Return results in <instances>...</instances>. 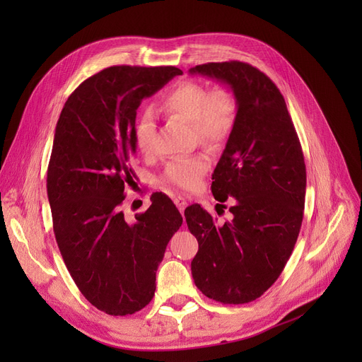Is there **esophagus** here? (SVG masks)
Here are the masks:
<instances>
[{"mask_svg":"<svg viewBox=\"0 0 362 362\" xmlns=\"http://www.w3.org/2000/svg\"><path fill=\"white\" fill-rule=\"evenodd\" d=\"M175 204H176V206L179 208V211H180V213H183V211H185V208L187 206V199H186L185 197L179 195V197H175Z\"/></svg>","mask_w":362,"mask_h":362,"instance_id":"obj_1","label":"esophagus"}]
</instances>
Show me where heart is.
I'll return each mask as SVG.
<instances>
[{"label": "heart", "mask_w": 362, "mask_h": 362, "mask_svg": "<svg viewBox=\"0 0 362 362\" xmlns=\"http://www.w3.org/2000/svg\"><path fill=\"white\" fill-rule=\"evenodd\" d=\"M168 114L192 123L194 132L201 144L220 146L230 138L238 120V98L224 86L208 90L204 85L192 81L180 82L161 101ZM136 148L142 154H151L156 144V123L151 112H144L133 129ZM211 161L206 154L177 157L167 163L163 182L183 191H197Z\"/></svg>", "instance_id": "heart-1"}]
</instances>
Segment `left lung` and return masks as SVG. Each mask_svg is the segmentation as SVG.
<instances>
[{"mask_svg": "<svg viewBox=\"0 0 362 362\" xmlns=\"http://www.w3.org/2000/svg\"><path fill=\"white\" fill-rule=\"evenodd\" d=\"M189 71L229 85L239 104L211 185L217 201L235 198L232 220L217 224L201 205L185 210L199 245L192 277L210 299L248 303L279 279L295 248L305 205V161L286 103L269 76L242 62Z\"/></svg>", "mask_w": 362, "mask_h": 362, "instance_id": "left-lung-1", "label": "left lung"}]
</instances>
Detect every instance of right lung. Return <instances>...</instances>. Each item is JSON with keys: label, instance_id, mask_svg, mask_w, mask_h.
Here are the masks:
<instances>
[{"label": "right lung", "instance_id": "obj_1", "mask_svg": "<svg viewBox=\"0 0 362 362\" xmlns=\"http://www.w3.org/2000/svg\"><path fill=\"white\" fill-rule=\"evenodd\" d=\"M182 73L173 66L104 69L73 90L57 122L47 173L55 240L76 286L110 315L135 314L151 302L165 246L183 223L161 192L136 221L120 210L136 154V110Z\"/></svg>", "mask_w": 362, "mask_h": 362}]
</instances>
